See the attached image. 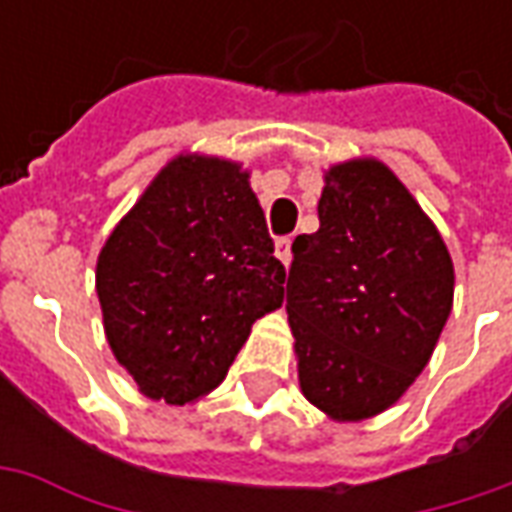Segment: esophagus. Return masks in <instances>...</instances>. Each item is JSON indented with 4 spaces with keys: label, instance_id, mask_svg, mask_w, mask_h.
<instances>
[{
    "label": "esophagus",
    "instance_id": "1",
    "mask_svg": "<svg viewBox=\"0 0 512 512\" xmlns=\"http://www.w3.org/2000/svg\"><path fill=\"white\" fill-rule=\"evenodd\" d=\"M274 252H277V257L282 260V266H290V260H293V252H290V238L285 235V238H277V246H274Z\"/></svg>",
    "mask_w": 512,
    "mask_h": 512
}]
</instances>
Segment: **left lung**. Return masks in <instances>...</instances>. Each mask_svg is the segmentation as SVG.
<instances>
[{
    "instance_id": "8db88e82",
    "label": "left lung",
    "mask_w": 512,
    "mask_h": 512,
    "mask_svg": "<svg viewBox=\"0 0 512 512\" xmlns=\"http://www.w3.org/2000/svg\"><path fill=\"white\" fill-rule=\"evenodd\" d=\"M318 233L296 235L288 321L299 384L340 422L389 408L425 370L455 271L436 224L376 158L326 172Z\"/></svg>"
}]
</instances>
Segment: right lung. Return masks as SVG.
<instances>
[{"label":"right lung","instance_id":"add662e5","mask_svg":"<svg viewBox=\"0 0 512 512\" xmlns=\"http://www.w3.org/2000/svg\"><path fill=\"white\" fill-rule=\"evenodd\" d=\"M285 266L235 161L178 156L106 238L95 268L112 354L139 392L183 406L222 384Z\"/></svg>","mask_w":512,"mask_h":512}]
</instances>
